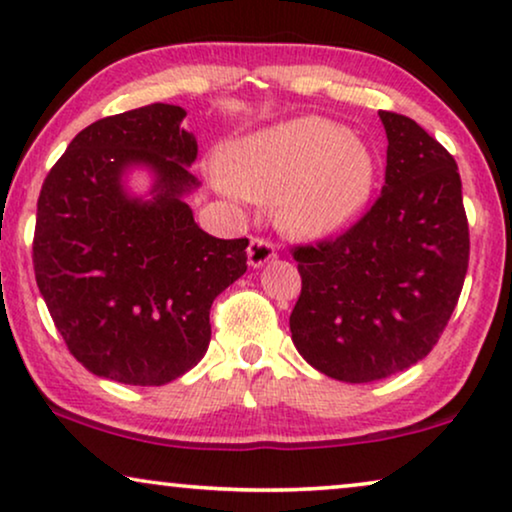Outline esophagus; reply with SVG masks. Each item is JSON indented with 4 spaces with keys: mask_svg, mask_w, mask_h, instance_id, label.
<instances>
[{
    "mask_svg": "<svg viewBox=\"0 0 512 512\" xmlns=\"http://www.w3.org/2000/svg\"><path fill=\"white\" fill-rule=\"evenodd\" d=\"M275 256H277L275 244L263 240V237H251L249 249H247V258H249L251 268H261V265L270 263Z\"/></svg>",
    "mask_w": 512,
    "mask_h": 512,
    "instance_id": "1",
    "label": "esophagus"
}]
</instances>
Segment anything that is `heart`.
Segmentation results:
<instances>
[{"mask_svg": "<svg viewBox=\"0 0 512 512\" xmlns=\"http://www.w3.org/2000/svg\"><path fill=\"white\" fill-rule=\"evenodd\" d=\"M219 172L230 191L277 200L289 233L328 235L359 219L373 198L377 160L345 125L303 116L223 146Z\"/></svg>", "mask_w": 512, "mask_h": 512, "instance_id": "heart-1", "label": "heart"}]
</instances>
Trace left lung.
<instances>
[{
    "label": "left lung",
    "instance_id": "obj_1",
    "mask_svg": "<svg viewBox=\"0 0 512 512\" xmlns=\"http://www.w3.org/2000/svg\"><path fill=\"white\" fill-rule=\"evenodd\" d=\"M380 121L389 142L380 198L335 240L293 249L303 277L293 345L319 373L352 384L431 352L471 249L454 158L412 118L380 111Z\"/></svg>",
    "mask_w": 512,
    "mask_h": 512
}]
</instances>
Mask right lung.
<instances>
[{"instance_id": "1", "label": "right lung", "mask_w": 512, "mask_h": 512, "mask_svg": "<svg viewBox=\"0 0 512 512\" xmlns=\"http://www.w3.org/2000/svg\"><path fill=\"white\" fill-rule=\"evenodd\" d=\"M186 111L149 104L107 116L72 139L41 186L32 261L67 349L97 377L160 387L209 347L214 298L247 272L249 240L205 233L184 200L200 186ZM146 166L154 186L124 179Z\"/></svg>"}]
</instances>
